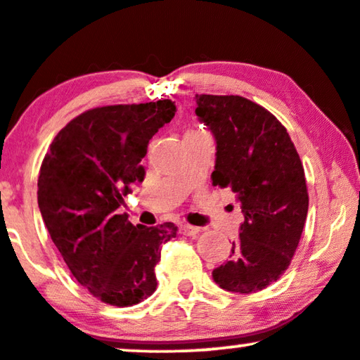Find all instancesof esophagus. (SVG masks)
I'll use <instances>...</instances> for the list:
<instances>
[{
  "label": "esophagus",
  "instance_id": "obj_1",
  "mask_svg": "<svg viewBox=\"0 0 360 360\" xmlns=\"http://www.w3.org/2000/svg\"><path fill=\"white\" fill-rule=\"evenodd\" d=\"M198 232H200V229H198V227H193V225H188V224L180 225V233L188 235V237H192V235H197Z\"/></svg>",
  "mask_w": 360,
  "mask_h": 360
}]
</instances>
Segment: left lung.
I'll return each mask as SVG.
<instances>
[{"label": "left lung", "mask_w": 360, "mask_h": 360, "mask_svg": "<svg viewBox=\"0 0 360 360\" xmlns=\"http://www.w3.org/2000/svg\"><path fill=\"white\" fill-rule=\"evenodd\" d=\"M195 113L217 143L212 184L232 188L243 224L230 260L214 269L219 287L250 294L290 265L309 210L304 167L285 127L237 95H195Z\"/></svg>", "instance_id": "left-lung-1"}]
</instances>
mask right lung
<instances>
[{"label":"right lung","instance_id":"right-lung-1","mask_svg":"<svg viewBox=\"0 0 360 360\" xmlns=\"http://www.w3.org/2000/svg\"><path fill=\"white\" fill-rule=\"evenodd\" d=\"M172 100L112 105L78 115L51 141L38 176V207L73 277L101 302L128 307L157 288L155 265L172 221L145 227L122 214L143 180L150 140L175 117Z\"/></svg>","mask_w":360,"mask_h":360}]
</instances>
